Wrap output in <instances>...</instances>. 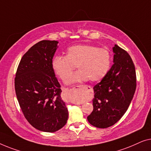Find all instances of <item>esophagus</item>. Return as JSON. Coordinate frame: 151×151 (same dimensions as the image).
Returning <instances> with one entry per match:
<instances>
[{
    "label": "esophagus",
    "mask_w": 151,
    "mask_h": 151,
    "mask_svg": "<svg viewBox=\"0 0 151 151\" xmlns=\"http://www.w3.org/2000/svg\"><path fill=\"white\" fill-rule=\"evenodd\" d=\"M83 86H78V87H82Z\"/></svg>",
    "instance_id": "1"
}]
</instances>
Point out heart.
Listing matches in <instances>:
<instances>
[{"mask_svg":"<svg viewBox=\"0 0 151 151\" xmlns=\"http://www.w3.org/2000/svg\"><path fill=\"white\" fill-rule=\"evenodd\" d=\"M111 62V55L106 48L91 44H77L68 48L65 56H55L52 60V68L63 81H66L77 66L79 70L70 78L68 83L89 79L95 83L107 76Z\"/></svg>","mask_w":151,"mask_h":151,"instance_id":"obj_1","label":"heart"}]
</instances>
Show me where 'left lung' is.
Masks as SVG:
<instances>
[{
  "label": "left lung",
  "instance_id": "8db88e82",
  "mask_svg": "<svg viewBox=\"0 0 151 151\" xmlns=\"http://www.w3.org/2000/svg\"><path fill=\"white\" fill-rule=\"evenodd\" d=\"M113 51L114 63L94 87V109L88 116V122L97 128L116 124L127 111L136 89V73L130 55L116 44Z\"/></svg>",
  "mask_w": 151,
  "mask_h": 151
}]
</instances>
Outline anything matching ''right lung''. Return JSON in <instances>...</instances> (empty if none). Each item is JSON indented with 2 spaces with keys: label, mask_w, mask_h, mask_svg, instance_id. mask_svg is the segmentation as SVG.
<instances>
[{
  "label": "right lung",
  "mask_w": 151,
  "mask_h": 151,
  "mask_svg": "<svg viewBox=\"0 0 151 151\" xmlns=\"http://www.w3.org/2000/svg\"><path fill=\"white\" fill-rule=\"evenodd\" d=\"M58 42L42 40L23 55L17 68L15 90L25 118L34 128L52 133L66 124L68 111L52 68Z\"/></svg>",
  "instance_id": "1"
}]
</instances>
